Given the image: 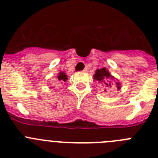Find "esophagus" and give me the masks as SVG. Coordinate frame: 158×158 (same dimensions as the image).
<instances>
[{"label":"esophagus","mask_w":158,"mask_h":158,"mask_svg":"<svg viewBox=\"0 0 158 158\" xmlns=\"http://www.w3.org/2000/svg\"><path fill=\"white\" fill-rule=\"evenodd\" d=\"M88 71H89V68H88V67H85V68L84 69L83 72L84 73H88Z\"/></svg>","instance_id":"obj_1"}]
</instances>
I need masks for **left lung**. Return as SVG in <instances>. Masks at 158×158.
<instances>
[{
	"label": "left lung",
	"mask_w": 158,
	"mask_h": 158,
	"mask_svg": "<svg viewBox=\"0 0 158 158\" xmlns=\"http://www.w3.org/2000/svg\"><path fill=\"white\" fill-rule=\"evenodd\" d=\"M93 78L94 80L98 81L104 92H107L110 88L112 87L113 84H115V88L118 91L121 89L120 82L118 81V79L111 74V73L108 71V69H106V67L96 69L95 71V74L93 75Z\"/></svg>",
	"instance_id": "left-lung-1"
}]
</instances>
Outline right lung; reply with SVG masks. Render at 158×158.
<instances>
[{
  "mask_svg": "<svg viewBox=\"0 0 158 158\" xmlns=\"http://www.w3.org/2000/svg\"><path fill=\"white\" fill-rule=\"evenodd\" d=\"M57 79H58V81L59 82H63V81H67V75L65 74V73L63 72V71H60L58 73V76H57Z\"/></svg>",
  "mask_w": 158,
  "mask_h": 158,
  "instance_id": "add662e5",
  "label": "right lung"
}]
</instances>
